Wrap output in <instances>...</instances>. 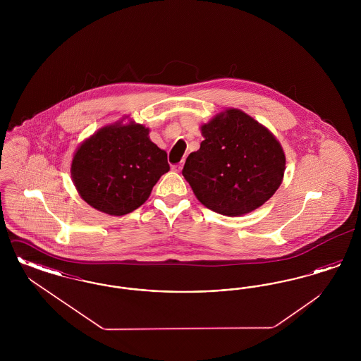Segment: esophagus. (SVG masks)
Returning <instances> with one entry per match:
<instances>
[{"instance_id":"obj_1","label":"esophagus","mask_w":361,"mask_h":361,"mask_svg":"<svg viewBox=\"0 0 361 361\" xmlns=\"http://www.w3.org/2000/svg\"><path fill=\"white\" fill-rule=\"evenodd\" d=\"M172 169L174 171V172H181V169H183V164H177V165H173Z\"/></svg>"}]
</instances>
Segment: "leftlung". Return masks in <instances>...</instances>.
<instances>
[{"label":"left lung","mask_w":361,"mask_h":361,"mask_svg":"<svg viewBox=\"0 0 361 361\" xmlns=\"http://www.w3.org/2000/svg\"><path fill=\"white\" fill-rule=\"evenodd\" d=\"M200 130L204 140L188 155L183 176L202 204L240 216L274 196L283 181L286 155L267 127L228 108Z\"/></svg>","instance_id":"left-lung-1"}]
</instances>
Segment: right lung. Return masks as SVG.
Returning <instances> with one entry per match:
<instances>
[{"label": "right lung", "mask_w": 361, "mask_h": 361, "mask_svg": "<svg viewBox=\"0 0 361 361\" xmlns=\"http://www.w3.org/2000/svg\"><path fill=\"white\" fill-rule=\"evenodd\" d=\"M169 169L168 154L150 140L149 128L116 121L80 145L70 172L89 206L121 216L142 206Z\"/></svg>", "instance_id": "right-lung-1"}]
</instances>
